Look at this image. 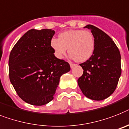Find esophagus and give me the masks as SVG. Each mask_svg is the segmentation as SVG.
Returning a JSON list of instances; mask_svg holds the SVG:
<instances>
[{
    "instance_id": "esophagus-1",
    "label": "esophagus",
    "mask_w": 129,
    "mask_h": 129,
    "mask_svg": "<svg viewBox=\"0 0 129 129\" xmlns=\"http://www.w3.org/2000/svg\"><path fill=\"white\" fill-rule=\"evenodd\" d=\"M70 66H71V68H73L74 67L76 66V64L72 63V62H70Z\"/></svg>"
}]
</instances>
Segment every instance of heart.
<instances>
[{"mask_svg": "<svg viewBox=\"0 0 129 129\" xmlns=\"http://www.w3.org/2000/svg\"><path fill=\"white\" fill-rule=\"evenodd\" d=\"M51 47L58 58H62L69 48L71 57L78 62H84L93 55L95 39L90 31L71 29L60 33L58 39L53 38Z\"/></svg>", "mask_w": 129, "mask_h": 129, "instance_id": "heart-1", "label": "heart"}]
</instances>
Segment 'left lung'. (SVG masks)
Segmentation results:
<instances>
[{"instance_id": "left-lung-1", "label": "left lung", "mask_w": 129, "mask_h": 129, "mask_svg": "<svg viewBox=\"0 0 129 129\" xmlns=\"http://www.w3.org/2000/svg\"><path fill=\"white\" fill-rule=\"evenodd\" d=\"M84 27L91 29L95 49L88 60L80 64L84 71L78 84L85 96L103 100L117 88L121 74V54L112 39L100 29L90 24Z\"/></svg>"}]
</instances>
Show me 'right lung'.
Wrapping results in <instances>:
<instances>
[{
    "mask_svg": "<svg viewBox=\"0 0 129 129\" xmlns=\"http://www.w3.org/2000/svg\"><path fill=\"white\" fill-rule=\"evenodd\" d=\"M51 29H30L19 39L9 57V78L17 94L34 105L48 104L55 94L60 77L71 70L57 58L51 47Z\"/></svg>",
    "mask_w": 129,
    "mask_h": 129,
    "instance_id": "add662e5",
    "label": "right lung"
}]
</instances>
